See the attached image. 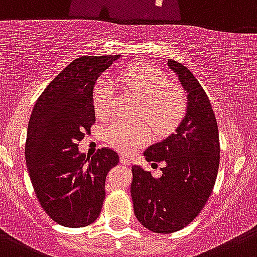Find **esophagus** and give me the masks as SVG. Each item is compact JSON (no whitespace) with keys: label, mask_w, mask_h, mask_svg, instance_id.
<instances>
[{"label":"esophagus","mask_w":257,"mask_h":257,"mask_svg":"<svg viewBox=\"0 0 257 257\" xmlns=\"http://www.w3.org/2000/svg\"><path fill=\"white\" fill-rule=\"evenodd\" d=\"M119 161H121V164L126 165V167H128V165H130V159H127L126 156H121V158H119Z\"/></svg>","instance_id":"1"}]
</instances>
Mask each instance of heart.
I'll use <instances>...</instances> for the list:
<instances>
[{
  "instance_id": "obj_1",
  "label": "heart",
  "mask_w": 257,
  "mask_h": 257,
  "mask_svg": "<svg viewBox=\"0 0 257 257\" xmlns=\"http://www.w3.org/2000/svg\"><path fill=\"white\" fill-rule=\"evenodd\" d=\"M122 83L126 89L141 97L139 114L146 117L154 130L167 133L184 117L187 112V94L180 85L170 82L164 70L148 63H136L122 73ZM116 87L107 75L96 83L93 104L99 117H108L113 112ZM150 126L146 121L116 119L109 124L107 138L113 148L130 154L150 139Z\"/></svg>"
}]
</instances>
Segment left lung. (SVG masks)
Segmentation results:
<instances>
[{
	"label": "left lung",
	"instance_id": "1",
	"mask_svg": "<svg viewBox=\"0 0 257 257\" xmlns=\"http://www.w3.org/2000/svg\"><path fill=\"white\" fill-rule=\"evenodd\" d=\"M188 93L187 113L167 139L144 153L151 163L165 164L160 178L133 167L134 212L144 227L172 233L190 223L213 190L219 167V135L208 96L187 67L168 59Z\"/></svg>",
	"mask_w": 257,
	"mask_h": 257
}]
</instances>
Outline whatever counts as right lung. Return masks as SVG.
Wrapping results in <instances>:
<instances>
[{
    "label": "right lung",
    "instance_id": "1",
    "mask_svg": "<svg viewBox=\"0 0 257 257\" xmlns=\"http://www.w3.org/2000/svg\"><path fill=\"white\" fill-rule=\"evenodd\" d=\"M117 58L73 60L49 83L31 112L25 144L29 175L40 206L62 226L77 228L96 221L107 173L118 164L112 149H98L92 158L78 151V143L96 122V80Z\"/></svg>",
    "mask_w": 257,
    "mask_h": 257
}]
</instances>
